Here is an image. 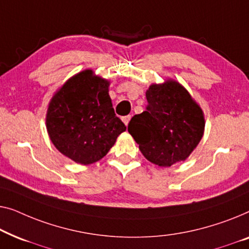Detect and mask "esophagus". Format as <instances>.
<instances>
[{
	"instance_id": "34e87169",
	"label": "esophagus",
	"mask_w": 249,
	"mask_h": 249,
	"mask_svg": "<svg viewBox=\"0 0 249 249\" xmlns=\"http://www.w3.org/2000/svg\"><path fill=\"white\" fill-rule=\"evenodd\" d=\"M129 120H131V115H127V116H124V117H122V121L124 122V124H125V125H127V124H128Z\"/></svg>"
}]
</instances>
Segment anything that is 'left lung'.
<instances>
[{
	"mask_svg": "<svg viewBox=\"0 0 249 249\" xmlns=\"http://www.w3.org/2000/svg\"><path fill=\"white\" fill-rule=\"evenodd\" d=\"M145 96L146 110L133 116L127 126L140 151L159 167L186 160L204 133L201 107L175 80L151 85Z\"/></svg>",
	"mask_w": 249,
	"mask_h": 249,
	"instance_id": "obj_1",
	"label": "left lung"
}]
</instances>
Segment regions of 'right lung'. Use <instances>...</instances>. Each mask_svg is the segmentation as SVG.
I'll return each mask as SVG.
<instances>
[{
	"instance_id": "1",
	"label": "right lung",
	"mask_w": 249,
	"mask_h": 249,
	"mask_svg": "<svg viewBox=\"0 0 249 249\" xmlns=\"http://www.w3.org/2000/svg\"><path fill=\"white\" fill-rule=\"evenodd\" d=\"M108 87V80L85 70L69 79L48 105L51 141L76 163L90 164L104 158L126 129L115 114Z\"/></svg>"
}]
</instances>
